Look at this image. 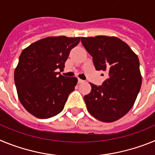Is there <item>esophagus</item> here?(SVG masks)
<instances>
[{
	"label": "esophagus",
	"instance_id": "obj_1",
	"mask_svg": "<svg viewBox=\"0 0 155 155\" xmlns=\"http://www.w3.org/2000/svg\"><path fill=\"white\" fill-rule=\"evenodd\" d=\"M84 80H81V79L78 78V83L79 84H81V83H84Z\"/></svg>",
	"mask_w": 155,
	"mask_h": 155
}]
</instances>
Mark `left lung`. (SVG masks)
Segmentation results:
<instances>
[{
	"label": "left lung",
	"instance_id": "left-lung-1",
	"mask_svg": "<svg viewBox=\"0 0 155 155\" xmlns=\"http://www.w3.org/2000/svg\"><path fill=\"white\" fill-rule=\"evenodd\" d=\"M81 43L92 57L96 71L109 74L102 85L90 83L91 92L84 97L87 111L99 121L120 120L133 107L140 89L139 59L117 37H81Z\"/></svg>",
	"mask_w": 155,
	"mask_h": 155
}]
</instances>
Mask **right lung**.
Masks as SVG:
<instances>
[{
    "label": "right lung",
    "instance_id": "add662e5",
    "mask_svg": "<svg viewBox=\"0 0 155 155\" xmlns=\"http://www.w3.org/2000/svg\"><path fill=\"white\" fill-rule=\"evenodd\" d=\"M81 37L49 36L31 43L21 52L15 70L19 101L39 119L56 116L64 109L78 83L75 77L60 74L71 50Z\"/></svg>",
    "mask_w": 155,
    "mask_h": 155
}]
</instances>
